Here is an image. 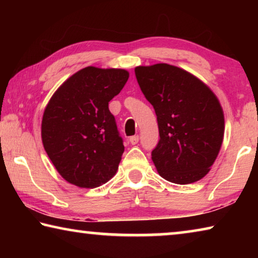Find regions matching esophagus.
Segmentation results:
<instances>
[{"label": "esophagus", "mask_w": 258, "mask_h": 258, "mask_svg": "<svg viewBox=\"0 0 258 258\" xmlns=\"http://www.w3.org/2000/svg\"><path fill=\"white\" fill-rule=\"evenodd\" d=\"M139 142V135H133V137H130V143L131 145H137Z\"/></svg>", "instance_id": "34e87169"}]
</instances>
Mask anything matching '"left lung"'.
I'll use <instances>...</instances> for the list:
<instances>
[{
    "label": "left lung",
    "mask_w": 258,
    "mask_h": 258,
    "mask_svg": "<svg viewBox=\"0 0 258 258\" xmlns=\"http://www.w3.org/2000/svg\"><path fill=\"white\" fill-rule=\"evenodd\" d=\"M146 99L155 109L159 141L151 158L159 175L176 184L203 178L220 152L223 110L211 89L167 63L135 68Z\"/></svg>",
    "instance_id": "left-lung-1"
}]
</instances>
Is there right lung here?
Masks as SVG:
<instances>
[{
  "label": "right lung",
  "instance_id": "add662e5",
  "mask_svg": "<svg viewBox=\"0 0 258 258\" xmlns=\"http://www.w3.org/2000/svg\"><path fill=\"white\" fill-rule=\"evenodd\" d=\"M127 80L124 69L86 67L52 95L42 119V141L67 182L95 187L116 174L124 145L108 104Z\"/></svg>",
  "mask_w": 258,
  "mask_h": 258
}]
</instances>
